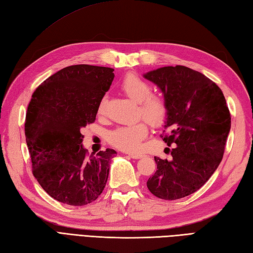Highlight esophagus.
<instances>
[{
	"label": "esophagus",
	"instance_id": "34e87169",
	"mask_svg": "<svg viewBox=\"0 0 253 253\" xmlns=\"http://www.w3.org/2000/svg\"><path fill=\"white\" fill-rule=\"evenodd\" d=\"M128 156L133 158V160H139V158L142 157V154H136V153H128Z\"/></svg>",
	"mask_w": 253,
	"mask_h": 253
}]
</instances>
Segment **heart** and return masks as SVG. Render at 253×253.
Segmentation results:
<instances>
[{
    "mask_svg": "<svg viewBox=\"0 0 253 253\" xmlns=\"http://www.w3.org/2000/svg\"><path fill=\"white\" fill-rule=\"evenodd\" d=\"M121 89L132 101L140 103L139 111L143 119L152 126H160L167 115V104L162 97L151 95L152 86L139 75L129 73L121 81ZM107 99L102 98L98 105V113H104ZM149 128L145 122L123 126L111 131L109 141L116 148L126 152H138L142 141L148 134Z\"/></svg>",
    "mask_w": 253,
    "mask_h": 253,
    "instance_id": "heart-1",
    "label": "heart"
}]
</instances>
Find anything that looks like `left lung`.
I'll list each match as a JSON object with an SVG mask.
<instances>
[{
  "mask_svg": "<svg viewBox=\"0 0 253 253\" xmlns=\"http://www.w3.org/2000/svg\"><path fill=\"white\" fill-rule=\"evenodd\" d=\"M160 88L167 104L163 140L173 149L171 160L155 156V173L146 185L158 198L174 201L201 189L220 165L231 114L220 87L203 73L183 66L143 74Z\"/></svg>",
  "mask_w": 253,
  "mask_h": 253,
  "instance_id": "8db88e82",
  "label": "left lung"
}]
</instances>
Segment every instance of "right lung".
<instances>
[{
	"label": "right lung",
	"mask_w": 253,
	"mask_h": 253,
	"mask_svg": "<svg viewBox=\"0 0 253 253\" xmlns=\"http://www.w3.org/2000/svg\"><path fill=\"white\" fill-rule=\"evenodd\" d=\"M114 69L76 64L46 79L28 105L25 132L32 171L56 201L84 206L107 184L112 149L87 154L81 129L95 122Z\"/></svg>",
	"instance_id": "obj_1"
}]
</instances>
